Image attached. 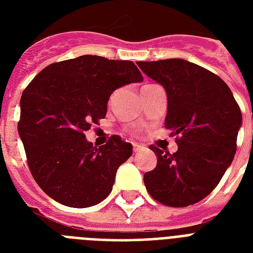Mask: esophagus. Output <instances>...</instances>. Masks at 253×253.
Segmentation results:
<instances>
[{"label":"esophagus","instance_id":"esophagus-1","mask_svg":"<svg viewBox=\"0 0 253 253\" xmlns=\"http://www.w3.org/2000/svg\"><path fill=\"white\" fill-rule=\"evenodd\" d=\"M132 146H134V152H138V151L142 150V146L138 144V143H132Z\"/></svg>","mask_w":253,"mask_h":253}]
</instances>
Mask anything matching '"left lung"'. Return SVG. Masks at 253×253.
Segmentation results:
<instances>
[{"instance_id":"obj_1","label":"left lung","mask_w":253,"mask_h":253,"mask_svg":"<svg viewBox=\"0 0 253 253\" xmlns=\"http://www.w3.org/2000/svg\"><path fill=\"white\" fill-rule=\"evenodd\" d=\"M147 76L166 89V128L177 139L178 150L150 148L158 166L144 174V185L155 200L185 208L208 197L231 166L242 111L220 77L184 59L138 61Z\"/></svg>"}]
</instances>
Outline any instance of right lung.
Wrapping results in <instances>:
<instances>
[{
  "label": "right lung",
  "instance_id": "right-lung-1",
  "mask_svg": "<svg viewBox=\"0 0 253 253\" xmlns=\"http://www.w3.org/2000/svg\"><path fill=\"white\" fill-rule=\"evenodd\" d=\"M143 76L132 61L83 55L45 67L21 97L18 132L41 189L69 208H90L110 194L132 146L113 135L95 148L85 131L105 118L113 91Z\"/></svg>",
  "mask_w": 253,
  "mask_h": 253
}]
</instances>
